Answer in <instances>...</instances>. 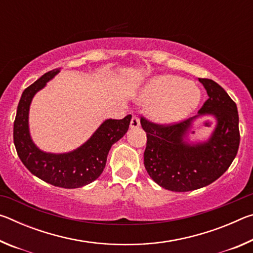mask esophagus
<instances>
[{
  "instance_id": "esophagus-1",
  "label": "esophagus",
  "mask_w": 253,
  "mask_h": 253,
  "mask_svg": "<svg viewBox=\"0 0 253 253\" xmlns=\"http://www.w3.org/2000/svg\"><path fill=\"white\" fill-rule=\"evenodd\" d=\"M140 125V122H139V118L137 116H132L131 121H130V128L131 129H135V128H138Z\"/></svg>"
}]
</instances>
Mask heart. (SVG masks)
Listing matches in <instances>:
<instances>
[{
	"label": "heart",
	"instance_id": "1",
	"mask_svg": "<svg viewBox=\"0 0 253 253\" xmlns=\"http://www.w3.org/2000/svg\"><path fill=\"white\" fill-rule=\"evenodd\" d=\"M139 98L151 106L149 113L156 122L169 124L191 114L200 104L201 91L182 77L160 75L145 84Z\"/></svg>",
	"mask_w": 253,
	"mask_h": 253
}]
</instances>
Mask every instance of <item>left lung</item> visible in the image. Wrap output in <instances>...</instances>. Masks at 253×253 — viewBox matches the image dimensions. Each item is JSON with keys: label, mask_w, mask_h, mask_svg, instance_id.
I'll use <instances>...</instances> for the list:
<instances>
[{"label": "left lung", "mask_w": 253, "mask_h": 253, "mask_svg": "<svg viewBox=\"0 0 253 253\" xmlns=\"http://www.w3.org/2000/svg\"><path fill=\"white\" fill-rule=\"evenodd\" d=\"M199 81L209 96L199 115L169 125L140 118L147 136L145 169L154 182L173 192L198 190L216 181L229 169L239 149L237 105L215 81L205 78ZM205 114L216 118V129L208 142L188 144L183 138L191 123Z\"/></svg>", "instance_id": "left-lung-1"}]
</instances>
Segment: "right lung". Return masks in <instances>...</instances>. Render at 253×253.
Instances as JSON below:
<instances>
[{"label":"right lung","mask_w":253,"mask_h":253,"mask_svg":"<svg viewBox=\"0 0 253 253\" xmlns=\"http://www.w3.org/2000/svg\"><path fill=\"white\" fill-rule=\"evenodd\" d=\"M59 71L53 69L46 72L23 91L16 110L13 140L21 162L33 175L51 185L77 188L100 176L110 147L127 132L131 115L123 119H107L87 142L75 151L63 154L42 152L30 136L29 109L34 95Z\"/></svg>","instance_id":"right-lung-1"}]
</instances>
